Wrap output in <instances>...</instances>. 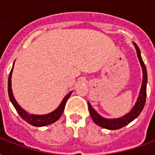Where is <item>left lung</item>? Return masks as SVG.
I'll list each match as a JSON object with an SVG mask.
<instances>
[{"instance_id":"8db88e82","label":"left lung","mask_w":155,"mask_h":155,"mask_svg":"<svg viewBox=\"0 0 155 155\" xmlns=\"http://www.w3.org/2000/svg\"><path fill=\"white\" fill-rule=\"evenodd\" d=\"M133 45H134V48L136 50L137 56L140 61V65L142 68V72H143V81H142V85L140 88V94L138 96L135 104L131 109V110L124 114V116L119 117V118H114V119H107L104 117L101 116V114L98 113L97 111L94 110V108L91 106L90 102H88V107L90 110V114L92 118V120H94V122L99 126L107 129V130H119L123 128L124 126L127 125L128 124L132 122L134 120H135L137 117L140 115L141 111L143 110L144 104H145V101H146V86H147V70L146 66L144 65L142 57H141V53H140V48L138 47L134 42H133Z\"/></svg>"}]
</instances>
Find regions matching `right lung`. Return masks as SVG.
<instances>
[{
	"instance_id": "right-lung-1",
	"label": "right lung",
	"mask_w": 155,
	"mask_h": 155,
	"mask_svg": "<svg viewBox=\"0 0 155 155\" xmlns=\"http://www.w3.org/2000/svg\"><path fill=\"white\" fill-rule=\"evenodd\" d=\"M14 64L15 62L13 63V66H12V71L11 73L9 74L8 78V94H9V98L11 100V102L13 104V106L15 107V109L17 111V113L20 114V116L21 117L23 120L26 121L27 123L31 124L33 126L36 127H42L45 126V125H49L51 124L54 123L55 121H57L60 118H61V114L64 111V106L66 104V101L70 98L71 95L72 91H71L69 94H66V96H64V98L62 100L61 103L60 105L58 106L54 111H52L51 113L46 114H30L27 111H25L23 108L21 107V105L17 103V101H15V97H14V94L12 92V71H13V67H14Z\"/></svg>"
}]
</instances>
